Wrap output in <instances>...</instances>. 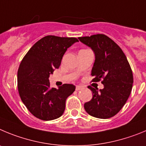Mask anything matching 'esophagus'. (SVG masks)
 <instances>
[{
  "mask_svg": "<svg viewBox=\"0 0 146 146\" xmlns=\"http://www.w3.org/2000/svg\"><path fill=\"white\" fill-rule=\"evenodd\" d=\"M83 88H84V87H83L82 86H80V85H77V86H76V89L77 90V91H78V90H81V89H82Z\"/></svg>",
  "mask_w": 146,
  "mask_h": 146,
  "instance_id": "obj_1",
  "label": "esophagus"
}]
</instances>
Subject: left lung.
I'll use <instances>...</instances> for the list:
<instances>
[{
    "label": "left lung",
    "mask_w": 146,
    "mask_h": 146,
    "mask_svg": "<svg viewBox=\"0 0 146 146\" xmlns=\"http://www.w3.org/2000/svg\"><path fill=\"white\" fill-rule=\"evenodd\" d=\"M80 41L94 52V65L91 75L93 81L101 83L104 88L89 86L92 98L84 104L87 113L98 119H109L119 112L128 100L133 84V76L121 48L103 34L78 38Z\"/></svg>",
    "instance_id": "8db88e82"
}]
</instances>
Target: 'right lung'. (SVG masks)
Listing matches in <instances>:
<instances>
[{
	"mask_svg": "<svg viewBox=\"0 0 146 146\" xmlns=\"http://www.w3.org/2000/svg\"><path fill=\"white\" fill-rule=\"evenodd\" d=\"M76 42H78L76 38L47 35L36 42L21 62L17 73L19 96L38 119L54 120L63 114L66 99L76 86L65 84L58 89H50L48 78L59 68L67 49Z\"/></svg>",
	"mask_w": 146,
	"mask_h": 146,
	"instance_id": "1",
	"label": "right lung"
}]
</instances>
